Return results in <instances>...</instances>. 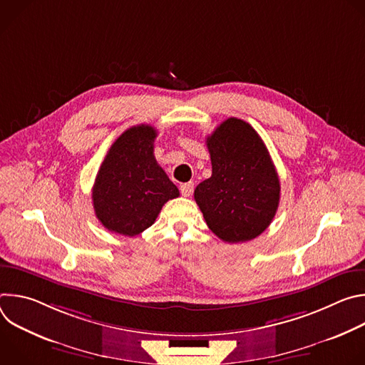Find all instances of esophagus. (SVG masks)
Segmentation results:
<instances>
[{"label": "esophagus", "mask_w": 365, "mask_h": 365, "mask_svg": "<svg viewBox=\"0 0 365 365\" xmlns=\"http://www.w3.org/2000/svg\"><path fill=\"white\" fill-rule=\"evenodd\" d=\"M193 192V182H186L180 185V193L183 196H190Z\"/></svg>", "instance_id": "obj_1"}]
</instances>
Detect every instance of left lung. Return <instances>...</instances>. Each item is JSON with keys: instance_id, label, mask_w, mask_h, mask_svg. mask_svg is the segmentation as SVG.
<instances>
[{"instance_id": "8db88e82", "label": "left lung", "mask_w": 365, "mask_h": 365, "mask_svg": "<svg viewBox=\"0 0 365 365\" xmlns=\"http://www.w3.org/2000/svg\"><path fill=\"white\" fill-rule=\"evenodd\" d=\"M212 176L195 189L206 225L225 242L258 237L273 221L280 182L262 137L245 121L228 118L206 138Z\"/></svg>"}]
</instances>
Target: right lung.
<instances>
[{
    "label": "right lung",
    "instance_id": "add662e5",
    "mask_svg": "<svg viewBox=\"0 0 365 365\" xmlns=\"http://www.w3.org/2000/svg\"><path fill=\"white\" fill-rule=\"evenodd\" d=\"M151 125L125 130L103 159L93 187L96 218L111 232L134 237L151 227L163 205L179 196V189L154 158Z\"/></svg>",
    "mask_w": 365,
    "mask_h": 365
}]
</instances>
